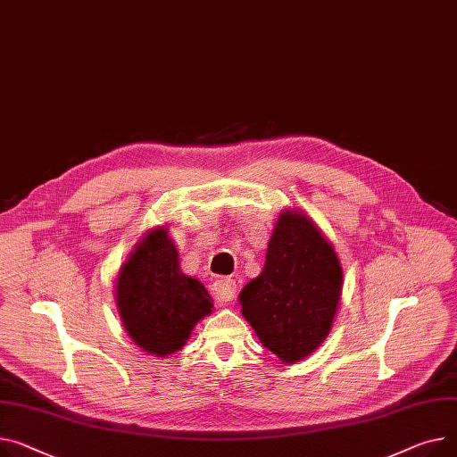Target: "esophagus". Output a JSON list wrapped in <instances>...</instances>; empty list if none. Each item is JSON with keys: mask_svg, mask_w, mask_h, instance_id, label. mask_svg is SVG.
<instances>
[{"mask_svg": "<svg viewBox=\"0 0 457 457\" xmlns=\"http://www.w3.org/2000/svg\"><path fill=\"white\" fill-rule=\"evenodd\" d=\"M212 294L220 301V303H229L233 301L237 294V283L231 278H219L215 283H212Z\"/></svg>", "mask_w": 457, "mask_h": 457, "instance_id": "1", "label": "esophagus"}]
</instances>
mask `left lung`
Wrapping results in <instances>:
<instances>
[{
	"label": "left lung",
	"instance_id": "1",
	"mask_svg": "<svg viewBox=\"0 0 457 457\" xmlns=\"http://www.w3.org/2000/svg\"><path fill=\"white\" fill-rule=\"evenodd\" d=\"M344 270L318 224L299 209H281L259 276L238 294L259 342L283 363L312 354L334 323Z\"/></svg>",
	"mask_w": 457,
	"mask_h": 457
}]
</instances>
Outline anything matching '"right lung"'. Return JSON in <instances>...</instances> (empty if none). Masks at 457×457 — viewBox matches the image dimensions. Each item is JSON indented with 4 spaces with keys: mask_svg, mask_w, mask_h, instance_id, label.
Instances as JSON below:
<instances>
[{
    "mask_svg": "<svg viewBox=\"0 0 457 457\" xmlns=\"http://www.w3.org/2000/svg\"><path fill=\"white\" fill-rule=\"evenodd\" d=\"M167 226L148 229L115 279L117 311L130 340L146 354L165 358L189 340L212 312L205 287L186 276Z\"/></svg>",
    "mask_w": 457,
    "mask_h": 457,
    "instance_id": "1",
    "label": "right lung"
}]
</instances>
